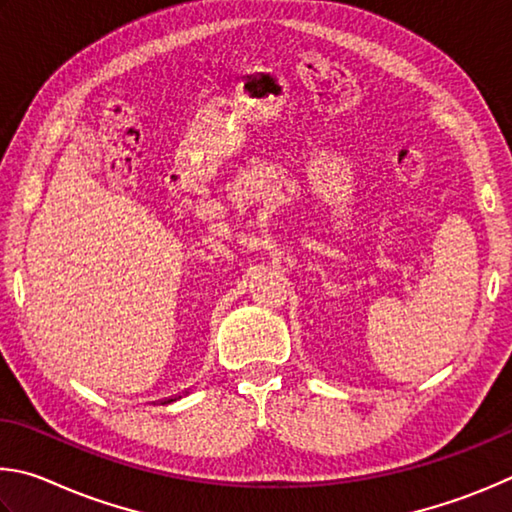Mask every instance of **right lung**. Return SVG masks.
<instances>
[{
  "mask_svg": "<svg viewBox=\"0 0 512 512\" xmlns=\"http://www.w3.org/2000/svg\"><path fill=\"white\" fill-rule=\"evenodd\" d=\"M173 400H177V398H168V400H164V405H166V402H173Z\"/></svg>",
  "mask_w": 512,
  "mask_h": 512,
  "instance_id": "1",
  "label": "right lung"
}]
</instances>
